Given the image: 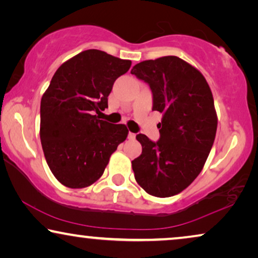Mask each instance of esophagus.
<instances>
[{"mask_svg": "<svg viewBox=\"0 0 258 258\" xmlns=\"http://www.w3.org/2000/svg\"><path fill=\"white\" fill-rule=\"evenodd\" d=\"M135 137H136V134L129 133V135H128V139H129V140H135Z\"/></svg>", "mask_w": 258, "mask_h": 258, "instance_id": "esophagus-1", "label": "esophagus"}]
</instances>
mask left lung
<instances>
[{
  "mask_svg": "<svg viewBox=\"0 0 258 258\" xmlns=\"http://www.w3.org/2000/svg\"><path fill=\"white\" fill-rule=\"evenodd\" d=\"M133 75L153 91V110L163 114L154 143L139 134L142 154L132 162L135 179L151 196L177 195L206 164L217 130L214 97L206 77L177 56L140 62Z\"/></svg>",
  "mask_w": 258,
  "mask_h": 258,
  "instance_id": "obj_1",
  "label": "left lung"
}]
</instances>
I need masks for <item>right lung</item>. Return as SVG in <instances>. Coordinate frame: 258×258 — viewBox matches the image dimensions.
I'll return each mask as SVG.
<instances>
[{"label": "right lung", "mask_w": 258, "mask_h": 258, "mask_svg": "<svg viewBox=\"0 0 258 258\" xmlns=\"http://www.w3.org/2000/svg\"><path fill=\"white\" fill-rule=\"evenodd\" d=\"M130 67V59L89 49L56 70L41 98L40 137L45 161L61 184L72 189L93 184L125 141L124 124L95 114L108 108L112 84Z\"/></svg>", "instance_id": "add662e5"}]
</instances>
